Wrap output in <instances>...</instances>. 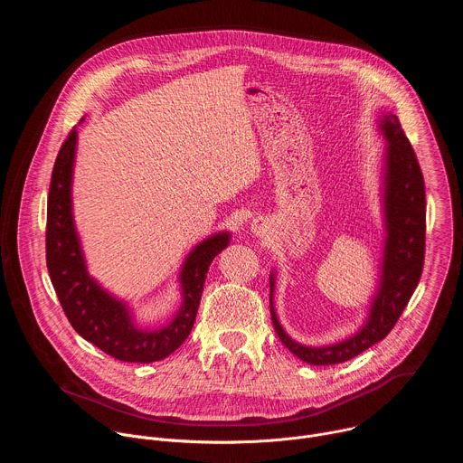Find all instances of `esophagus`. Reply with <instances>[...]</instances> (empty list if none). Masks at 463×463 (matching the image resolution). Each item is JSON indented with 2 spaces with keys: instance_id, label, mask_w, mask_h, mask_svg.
Listing matches in <instances>:
<instances>
[{
  "instance_id": "34e87169",
  "label": "esophagus",
  "mask_w": 463,
  "mask_h": 463,
  "mask_svg": "<svg viewBox=\"0 0 463 463\" xmlns=\"http://www.w3.org/2000/svg\"><path fill=\"white\" fill-rule=\"evenodd\" d=\"M250 229H252V231L256 232V234H261L263 231H266V229H263V223H261L260 220H254V222H252V227H250Z\"/></svg>"
}]
</instances>
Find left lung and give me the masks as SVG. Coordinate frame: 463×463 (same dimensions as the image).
Masks as SVG:
<instances>
[{"label": "left lung", "mask_w": 463, "mask_h": 463, "mask_svg": "<svg viewBox=\"0 0 463 463\" xmlns=\"http://www.w3.org/2000/svg\"><path fill=\"white\" fill-rule=\"evenodd\" d=\"M381 129L388 141L384 165L386 243L381 288L372 302L368 322L350 339L311 348L295 343L280 326L273 307L275 277H271V318L282 345L307 364H339L383 341L407 307L423 271L425 260V183L416 152L400 118L384 113Z\"/></svg>", "instance_id": "8db88e82"}]
</instances>
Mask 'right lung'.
Here are the masks:
<instances>
[{
  "instance_id": "1",
  "label": "right lung",
  "mask_w": 463,
  "mask_h": 463,
  "mask_svg": "<svg viewBox=\"0 0 463 463\" xmlns=\"http://www.w3.org/2000/svg\"><path fill=\"white\" fill-rule=\"evenodd\" d=\"M75 148L77 129H71L56 156L47 197L45 258L56 297L75 332L104 354L124 363L161 361L190 335L209 266L227 247L229 234L203 240L186 256L181 271L183 306L174 320L159 329L137 327L126 306L88 275L71 213Z\"/></svg>"
}]
</instances>
